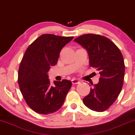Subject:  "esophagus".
<instances>
[{
	"mask_svg": "<svg viewBox=\"0 0 135 135\" xmlns=\"http://www.w3.org/2000/svg\"><path fill=\"white\" fill-rule=\"evenodd\" d=\"M71 83H72V84H79L80 83V81H78V80H76V79H72L71 80Z\"/></svg>",
	"mask_w": 135,
	"mask_h": 135,
	"instance_id": "obj_1",
	"label": "esophagus"
}]
</instances>
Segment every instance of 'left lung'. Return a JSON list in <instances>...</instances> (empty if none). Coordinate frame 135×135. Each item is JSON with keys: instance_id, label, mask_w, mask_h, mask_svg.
I'll return each instance as SVG.
<instances>
[{"instance_id": "obj_1", "label": "left lung", "mask_w": 135, "mask_h": 135, "mask_svg": "<svg viewBox=\"0 0 135 135\" xmlns=\"http://www.w3.org/2000/svg\"><path fill=\"white\" fill-rule=\"evenodd\" d=\"M89 55V65L100 75L88 95L83 99L86 107L104 112L115 101L121 92L125 75V64L120 49L106 37L94 34L80 36L74 39Z\"/></svg>"}]
</instances>
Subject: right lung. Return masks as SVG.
Instances as JSON below:
<instances>
[{
  "instance_id": "1",
  "label": "right lung",
  "mask_w": 135,
  "mask_h": 135,
  "mask_svg": "<svg viewBox=\"0 0 135 135\" xmlns=\"http://www.w3.org/2000/svg\"><path fill=\"white\" fill-rule=\"evenodd\" d=\"M73 38L44 34L29 46L23 55L18 73L20 89L28 106L38 114L58 110L71 88L70 80L51 84L48 72L57 64L62 48Z\"/></svg>"
}]
</instances>
